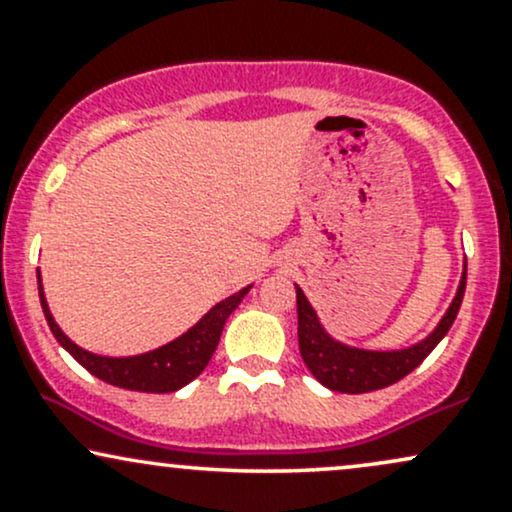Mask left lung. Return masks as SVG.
<instances>
[{"mask_svg":"<svg viewBox=\"0 0 512 512\" xmlns=\"http://www.w3.org/2000/svg\"><path fill=\"white\" fill-rule=\"evenodd\" d=\"M464 286H467V260L462 267V279L457 286L455 298L440 317V322L428 332L424 339L416 344L402 346V349H363V346H351L337 339L322 325L317 310L310 305L301 286L296 284V305H298V349L308 366L310 373L327 390L346 392V395H361V392H373L387 387L411 370L419 366L424 358L440 344V339L448 334L455 322L457 310H460L464 298Z\"/></svg>","mask_w":512,"mask_h":512,"instance_id":"obj_1","label":"left lung"}]
</instances>
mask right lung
<instances>
[{"mask_svg": "<svg viewBox=\"0 0 512 512\" xmlns=\"http://www.w3.org/2000/svg\"><path fill=\"white\" fill-rule=\"evenodd\" d=\"M250 289L252 284L236 291L233 296L223 298V301L216 303L209 313L199 317L190 330L182 332L180 337H175L173 342L134 356H101L93 354V351L81 349L79 344H74L72 339L62 332V327L57 325L55 317L50 313L48 298H45L43 291V276H40L38 269L40 305H43L45 320H48L57 342H60L64 349L88 370V373L105 380V383L122 387V390L154 392V395L180 390V387L192 383V380L207 368L216 346H219L223 325H226L228 315L243 303V298L248 296Z\"/></svg>", "mask_w": 512, "mask_h": 512, "instance_id": "right-lung-1", "label": "right lung"}]
</instances>
